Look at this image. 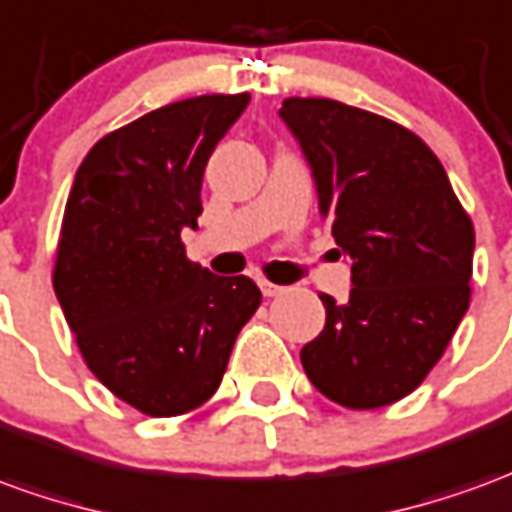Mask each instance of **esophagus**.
I'll return each instance as SVG.
<instances>
[{"mask_svg": "<svg viewBox=\"0 0 512 512\" xmlns=\"http://www.w3.org/2000/svg\"><path fill=\"white\" fill-rule=\"evenodd\" d=\"M260 291H263V296H280L282 285H274V282L260 280Z\"/></svg>", "mask_w": 512, "mask_h": 512, "instance_id": "obj_1", "label": "esophagus"}]
</instances>
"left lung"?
Returning <instances> with one entry per match:
<instances>
[{
	"mask_svg": "<svg viewBox=\"0 0 512 512\" xmlns=\"http://www.w3.org/2000/svg\"><path fill=\"white\" fill-rule=\"evenodd\" d=\"M280 119L316 180L318 213L352 260L349 302L302 349L310 382L352 410L405 399L449 346L471 299L474 224L416 132L335 99L291 96Z\"/></svg>",
	"mask_w": 512,
	"mask_h": 512,
	"instance_id": "8db88e82",
	"label": "left lung"
}]
</instances>
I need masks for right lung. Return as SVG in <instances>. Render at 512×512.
<instances>
[{
  "label": "right lung",
  "mask_w": 512,
  "mask_h": 512,
  "mask_svg": "<svg viewBox=\"0 0 512 512\" xmlns=\"http://www.w3.org/2000/svg\"><path fill=\"white\" fill-rule=\"evenodd\" d=\"M249 94L157 107L107 132L71 185L55 257L57 302L107 391L146 416L205 405L260 288L185 257L202 216V174Z\"/></svg>",
  "instance_id": "right-lung-1"
}]
</instances>
